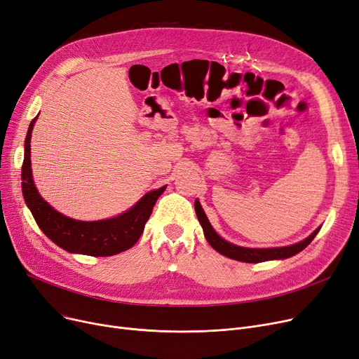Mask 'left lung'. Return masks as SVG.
Returning <instances> with one entry per match:
<instances>
[{"instance_id": "1", "label": "left lung", "mask_w": 359, "mask_h": 359, "mask_svg": "<svg viewBox=\"0 0 359 359\" xmlns=\"http://www.w3.org/2000/svg\"><path fill=\"white\" fill-rule=\"evenodd\" d=\"M195 212L199 220V224L202 226V230H204V236L207 242L215 249L217 252H220L222 255L242 261V262H264V261H273V259H286L290 258L296 254H299L302 249H305L313 239L317 236V233L320 231L321 226L317 227L308 238L304 241L293 243L289 246H278V248H245L239 246L235 243H230L226 239H223L218 233L214 230L211 226L207 214L204 212V208H202L201 202L196 199L195 201Z\"/></svg>"}]
</instances>
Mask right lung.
<instances>
[{"label":"right lung","mask_w":359,"mask_h":359,"mask_svg":"<svg viewBox=\"0 0 359 359\" xmlns=\"http://www.w3.org/2000/svg\"><path fill=\"white\" fill-rule=\"evenodd\" d=\"M38 116L30 121L22 165V192L36 224L57 246L70 254L111 257L128 251L141 238L158 196L167 186L145 194L136 204L116 217L97 222H81L54 210L38 192L30 163V137Z\"/></svg>","instance_id":"add662e5"}]
</instances>
